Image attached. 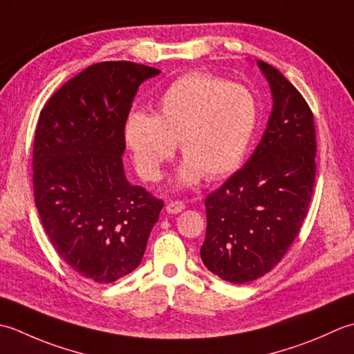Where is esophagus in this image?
<instances>
[{
    "label": "esophagus",
    "mask_w": 354,
    "mask_h": 354,
    "mask_svg": "<svg viewBox=\"0 0 354 354\" xmlns=\"http://www.w3.org/2000/svg\"><path fill=\"white\" fill-rule=\"evenodd\" d=\"M185 207L186 206L183 201H169V203L167 205V212L168 214H178V212H182Z\"/></svg>",
    "instance_id": "1"
}]
</instances>
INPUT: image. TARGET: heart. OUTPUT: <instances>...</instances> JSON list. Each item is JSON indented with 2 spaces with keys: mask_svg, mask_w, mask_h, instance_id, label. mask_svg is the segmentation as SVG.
Segmentation results:
<instances>
[{
  "mask_svg": "<svg viewBox=\"0 0 354 354\" xmlns=\"http://www.w3.org/2000/svg\"><path fill=\"white\" fill-rule=\"evenodd\" d=\"M258 125V102L249 88L207 73L172 82L158 99L157 114L131 111L124 139L137 172L158 180L177 142L185 154L176 185L194 186L206 176L221 178L240 168Z\"/></svg>",
  "mask_w": 354,
  "mask_h": 354,
  "instance_id": "heart-1",
  "label": "heart"
}]
</instances>
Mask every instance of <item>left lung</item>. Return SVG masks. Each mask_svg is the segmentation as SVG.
Wrapping results in <instances>:
<instances>
[{"instance_id": "1", "label": "left lung", "mask_w": 354, "mask_h": 354, "mask_svg": "<svg viewBox=\"0 0 354 354\" xmlns=\"http://www.w3.org/2000/svg\"><path fill=\"white\" fill-rule=\"evenodd\" d=\"M272 111L254 154L209 194L201 261L215 275L244 284L281 261L308 212L315 185L313 114L301 93L264 61Z\"/></svg>"}]
</instances>
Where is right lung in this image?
Masks as SVG:
<instances>
[{
	"mask_svg": "<svg viewBox=\"0 0 354 354\" xmlns=\"http://www.w3.org/2000/svg\"><path fill=\"white\" fill-rule=\"evenodd\" d=\"M160 70L128 61L86 67L50 97L33 142L41 223L71 269L96 283L131 273L163 201L128 182L124 124L139 85Z\"/></svg>",
	"mask_w": 354,
	"mask_h": 354,
	"instance_id": "obj_1",
	"label": "right lung"
}]
</instances>
